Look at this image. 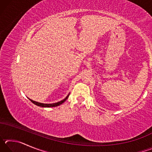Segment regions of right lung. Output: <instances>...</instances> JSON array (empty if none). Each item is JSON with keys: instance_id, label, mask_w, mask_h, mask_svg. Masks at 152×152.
Masks as SVG:
<instances>
[{"instance_id": "add662e5", "label": "right lung", "mask_w": 152, "mask_h": 152, "mask_svg": "<svg viewBox=\"0 0 152 152\" xmlns=\"http://www.w3.org/2000/svg\"><path fill=\"white\" fill-rule=\"evenodd\" d=\"M69 95H70V94H69L68 96H67L65 99H64V100H62V101H61L60 102H56V103H52V104H44V103H41V102H36V101H33V100L29 99L31 101L33 104H35L37 105V106H39V107H57V106H59V105H60L63 103V102H65L67 99H68Z\"/></svg>"}]
</instances>
